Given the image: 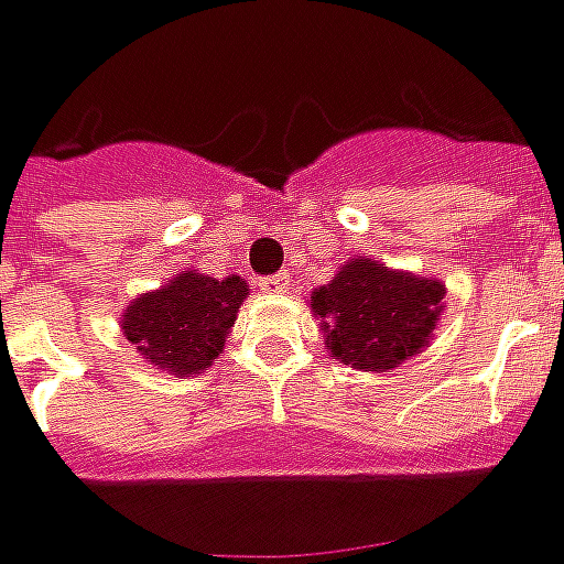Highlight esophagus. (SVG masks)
Listing matches in <instances>:
<instances>
[{
	"instance_id": "1",
	"label": "esophagus",
	"mask_w": 564,
	"mask_h": 564,
	"mask_svg": "<svg viewBox=\"0 0 564 564\" xmlns=\"http://www.w3.org/2000/svg\"><path fill=\"white\" fill-rule=\"evenodd\" d=\"M260 289H263V292H285V289H289V275H285V272L267 275V279H260Z\"/></svg>"
}]
</instances>
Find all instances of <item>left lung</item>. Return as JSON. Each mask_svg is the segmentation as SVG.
<instances>
[{
    "label": "left lung",
    "instance_id": "1",
    "mask_svg": "<svg viewBox=\"0 0 564 564\" xmlns=\"http://www.w3.org/2000/svg\"><path fill=\"white\" fill-rule=\"evenodd\" d=\"M445 285L379 260H348L311 294L329 358L358 370H392L421 355L443 314Z\"/></svg>",
    "mask_w": 564,
    "mask_h": 564
}]
</instances>
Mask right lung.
Here are the masks:
<instances>
[{"label": "right lung", "mask_w": 564, "mask_h": 564, "mask_svg": "<svg viewBox=\"0 0 564 564\" xmlns=\"http://www.w3.org/2000/svg\"><path fill=\"white\" fill-rule=\"evenodd\" d=\"M245 297L241 275L209 279L185 270L163 289L134 297L121 314V333L153 367L175 377L200 373L223 355Z\"/></svg>", "instance_id": "obj_1"}]
</instances>
